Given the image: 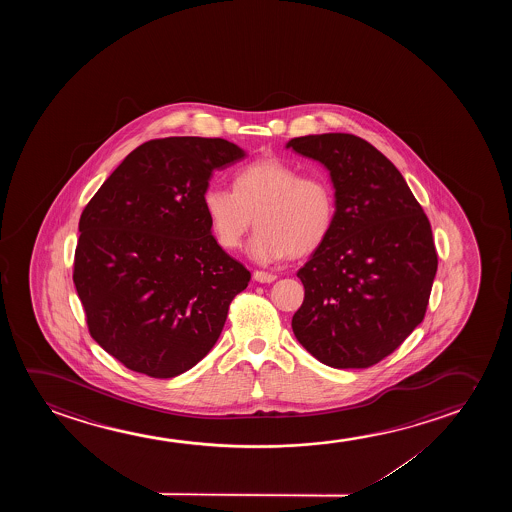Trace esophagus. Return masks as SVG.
I'll list each match as a JSON object with an SVG mask.
<instances>
[{
  "label": "esophagus",
  "mask_w": 512,
  "mask_h": 512,
  "mask_svg": "<svg viewBox=\"0 0 512 512\" xmlns=\"http://www.w3.org/2000/svg\"><path fill=\"white\" fill-rule=\"evenodd\" d=\"M253 280L259 281V283H273L276 280V274L266 273V271H255L253 273Z\"/></svg>",
  "instance_id": "obj_1"
}]
</instances>
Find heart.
<instances>
[{
    "label": "heart",
    "instance_id": "b5f03b06",
    "mask_svg": "<svg viewBox=\"0 0 512 512\" xmlns=\"http://www.w3.org/2000/svg\"><path fill=\"white\" fill-rule=\"evenodd\" d=\"M203 206L218 245L227 250L241 245L255 217L259 229L246 250L260 264L315 252L336 218L330 183L320 176H301L299 169L278 157L239 169L234 190L211 185L204 190Z\"/></svg>",
    "mask_w": 512,
    "mask_h": 512
}]
</instances>
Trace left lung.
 <instances>
[{"label": "left lung", "instance_id": "obj_1", "mask_svg": "<svg viewBox=\"0 0 512 512\" xmlns=\"http://www.w3.org/2000/svg\"><path fill=\"white\" fill-rule=\"evenodd\" d=\"M320 162L334 187L336 218L297 276L304 302L297 341L334 369H365L404 343L427 311L437 273L432 229L399 169L346 133L287 143Z\"/></svg>", "mask_w": 512, "mask_h": 512}]
</instances>
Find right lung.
I'll use <instances>...</instances> for the list:
<instances>
[{
  "label": "right lung",
  "mask_w": 512,
  "mask_h": 512,
  "mask_svg": "<svg viewBox=\"0 0 512 512\" xmlns=\"http://www.w3.org/2000/svg\"><path fill=\"white\" fill-rule=\"evenodd\" d=\"M245 157L222 138L147 141L85 206L73 281L94 341L127 369L175 378L217 343L250 271L213 238L203 194Z\"/></svg>",
  "instance_id": "1"
}]
</instances>
